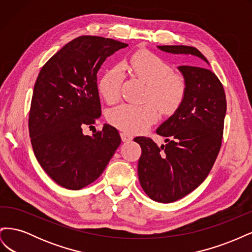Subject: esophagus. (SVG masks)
Segmentation results:
<instances>
[{"label":"esophagus","instance_id":"obj_1","mask_svg":"<svg viewBox=\"0 0 252 252\" xmlns=\"http://www.w3.org/2000/svg\"><path fill=\"white\" fill-rule=\"evenodd\" d=\"M121 138H122V141L123 142H129L132 140V135L130 133H127V132H121Z\"/></svg>","mask_w":252,"mask_h":252}]
</instances>
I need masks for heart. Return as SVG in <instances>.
<instances>
[{"label": "heart", "instance_id": "heart-1", "mask_svg": "<svg viewBox=\"0 0 252 252\" xmlns=\"http://www.w3.org/2000/svg\"><path fill=\"white\" fill-rule=\"evenodd\" d=\"M122 67L147 84L146 100L156 103L162 112L167 114L174 112L184 101L185 80L181 75L172 73L171 67L155 53L147 50L136 51L128 61L122 63ZM121 84L120 67H112L105 71L98 82V91L106 102L113 104L119 101ZM155 105L151 103L122 104L111 109L107 118L109 123L120 130L138 133L158 120V109Z\"/></svg>", "mask_w": 252, "mask_h": 252}]
</instances>
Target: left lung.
<instances>
[{
  "mask_svg": "<svg viewBox=\"0 0 252 252\" xmlns=\"http://www.w3.org/2000/svg\"><path fill=\"white\" fill-rule=\"evenodd\" d=\"M159 50L192 56L209 65L194 47L164 45ZM186 83L180 107L157 129L165 136L158 147L149 138L136 136L142 148L138 164L141 186L156 202L172 203L199 187L207 178L222 144L226 95L222 83L207 68L179 66Z\"/></svg>",
  "mask_w": 252,
  "mask_h": 252,
  "instance_id": "8db88e82",
  "label": "left lung"
}]
</instances>
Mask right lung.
<instances>
[{"mask_svg":"<svg viewBox=\"0 0 252 252\" xmlns=\"http://www.w3.org/2000/svg\"><path fill=\"white\" fill-rule=\"evenodd\" d=\"M128 44L82 35L60 49L45 64L34 84L29 134L34 156L57 184L79 190L103 173L121 144L119 131L104 124L102 131L83 133L101 117L96 74L104 61Z\"/></svg>","mask_w":252,"mask_h":252,"instance_id":"add662e5","label":"right lung"}]
</instances>
